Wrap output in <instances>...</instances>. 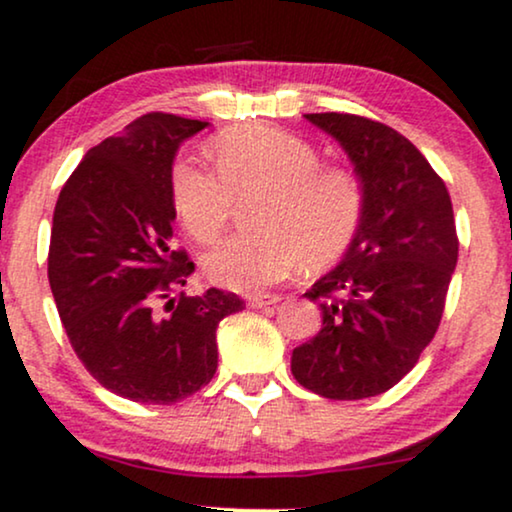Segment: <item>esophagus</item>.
I'll return each mask as SVG.
<instances>
[{"instance_id":"1","label":"esophagus","mask_w":512,"mask_h":512,"mask_svg":"<svg viewBox=\"0 0 512 512\" xmlns=\"http://www.w3.org/2000/svg\"><path fill=\"white\" fill-rule=\"evenodd\" d=\"M278 302H281V295H271V293H267V295H250L248 297V304H250V307H257V309H260V307H271V304H278Z\"/></svg>"}]
</instances>
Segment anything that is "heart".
I'll list each match as a JSON object with an SVG mask.
<instances>
[{
  "mask_svg": "<svg viewBox=\"0 0 512 512\" xmlns=\"http://www.w3.org/2000/svg\"><path fill=\"white\" fill-rule=\"evenodd\" d=\"M212 163L217 172L191 158L172 165V208L193 241H219L236 200L264 196L255 210L264 231L229 238L205 255V271L222 286L252 293L288 278L304 257L331 262L364 222L366 186L357 167L321 160L312 141L286 129H226L212 141Z\"/></svg>",
  "mask_w": 512,
  "mask_h": 512,
  "instance_id": "heart-1",
  "label": "heart"
}]
</instances>
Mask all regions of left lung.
<instances>
[{
    "label": "left lung",
    "instance_id": "obj_1",
    "mask_svg": "<svg viewBox=\"0 0 512 512\" xmlns=\"http://www.w3.org/2000/svg\"><path fill=\"white\" fill-rule=\"evenodd\" d=\"M345 148L366 186L347 255L304 293L323 326L293 349V375L326 399L383 394L435 338L458 262L444 179L397 129L352 113L304 115Z\"/></svg>",
    "mask_w": 512,
    "mask_h": 512
}]
</instances>
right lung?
I'll use <instances>...</instances> for the list:
<instances>
[{
  "label": "right lung",
  "mask_w": 512,
  "mask_h": 512,
  "mask_svg": "<svg viewBox=\"0 0 512 512\" xmlns=\"http://www.w3.org/2000/svg\"><path fill=\"white\" fill-rule=\"evenodd\" d=\"M203 127L141 115L89 148L54 208L49 286L70 345L106 390L141 404H174L208 385L219 321L245 307L219 288L170 297L196 269L172 248V160Z\"/></svg>",
  "instance_id": "1"
}]
</instances>
